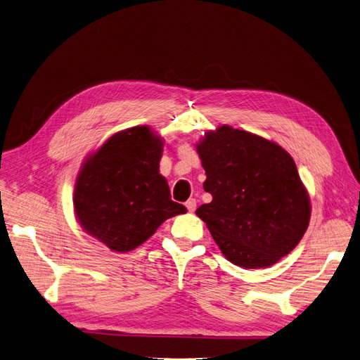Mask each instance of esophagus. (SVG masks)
Here are the masks:
<instances>
[{
	"mask_svg": "<svg viewBox=\"0 0 360 360\" xmlns=\"http://www.w3.org/2000/svg\"><path fill=\"white\" fill-rule=\"evenodd\" d=\"M185 206H186V209H188V212H194V210L197 209V201H195V198H190L188 201L185 202Z\"/></svg>",
	"mask_w": 360,
	"mask_h": 360,
	"instance_id": "esophagus-1",
	"label": "esophagus"
}]
</instances>
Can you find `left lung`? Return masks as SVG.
Returning a JSON list of instances; mask_svg holds the SVG:
<instances>
[{
  "label": "left lung",
  "instance_id": "left-lung-1",
  "mask_svg": "<svg viewBox=\"0 0 360 360\" xmlns=\"http://www.w3.org/2000/svg\"><path fill=\"white\" fill-rule=\"evenodd\" d=\"M212 201L195 210L224 256L245 269L287 256L309 226L310 200L291 155L222 124L197 144Z\"/></svg>",
  "mask_w": 360,
  "mask_h": 360
}]
</instances>
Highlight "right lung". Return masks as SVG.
<instances>
[{
	"label": "right lung",
	"mask_w": 360,
	"mask_h": 360,
	"mask_svg": "<svg viewBox=\"0 0 360 360\" xmlns=\"http://www.w3.org/2000/svg\"><path fill=\"white\" fill-rule=\"evenodd\" d=\"M163 139L148 127L112 135L91 154L75 184V213L86 233L113 252L141 245L166 219L186 212L159 174Z\"/></svg>",
	"instance_id": "1"
}]
</instances>
